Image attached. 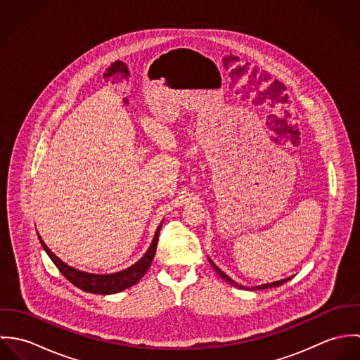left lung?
<instances>
[{
    "label": "left lung",
    "mask_w": 360,
    "mask_h": 360,
    "mask_svg": "<svg viewBox=\"0 0 360 360\" xmlns=\"http://www.w3.org/2000/svg\"><path fill=\"white\" fill-rule=\"evenodd\" d=\"M209 262H210V264H212V267L216 270V273L223 278V280H226L229 284H231V285H234V287H240V288H245V290H266V288H271V287H278V285H281V284H284V283H287L288 280H291V277H288V278H284V280H280V281H273V283H270V284H262V285H257V287H244V285H241V284H238V283H236L234 280H231L226 273H223L210 259H209Z\"/></svg>",
    "instance_id": "1"
}]
</instances>
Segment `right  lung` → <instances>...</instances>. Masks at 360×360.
Wrapping results in <instances>:
<instances>
[{"label":"right lung","mask_w":360,"mask_h":360,"mask_svg":"<svg viewBox=\"0 0 360 360\" xmlns=\"http://www.w3.org/2000/svg\"><path fill=\"white\" fill-rule=\"evenodd\" d=\"M162 224L158 226L156 233H155L154 240L148 248V251L144 254L139 262L131 264L130 267L120 270L117 273H110V274H94V273H86L82 270H77L65 262H62L55 254H52L51 250L44 244L41 237L39 236V240L41 243V247L47 252V255L51 257L52 262L58 267V270L77 288L91 292V294H101V295H109V294H116L120 292L134 284H137L141 277L147 273L148 267L151 266L154 260L155 251L158 245V238H159V231H160Z\"/></svg>","instance_id":"obj_1"}]
</instances>
